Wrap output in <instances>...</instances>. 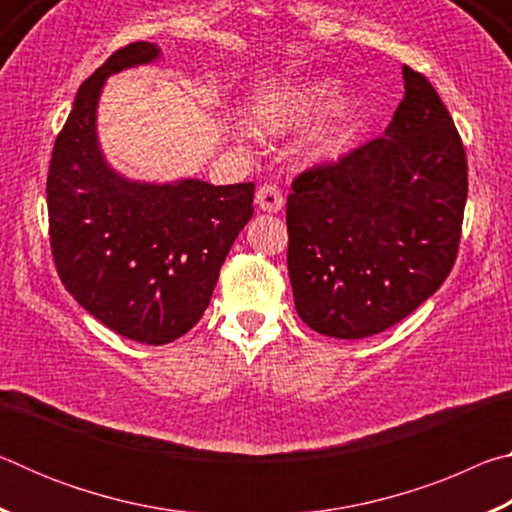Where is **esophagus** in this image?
<instances>
[{
	"instance_id": "1",
	"label": "esophagus",
	"mask_w": 512,
	"mask_h": 512,
	"mask_svg": "<svg viewBox=\"0 0 512 512\" xmlns=\"http://www.w3.org/2000/svg\"><path fill=\"white\" fill-rule=\"evenodd\" d=\"M255 203L259 205V210L275 214V212H280L282 207H284V196L280 192V187L266 183V185H262V187L257 189Z\"/></svg>"
}]
</instances>
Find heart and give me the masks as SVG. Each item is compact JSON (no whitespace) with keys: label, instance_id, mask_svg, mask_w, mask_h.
I'll list each match as a JSON object with an SVG mask.
<instances>
[{"label":"heart","instance_id":"heart-1","mask_svg":"<svg viewBox=\"0 0 512 512\" xmlns=\"http://www.w3.org/2000/svg\"><path fill=\"white\" fill-rule=\"evenodd\" d=\"M339 94V83L332 79L307 81L273 97L259 99L253 110L255 128L275 135L296 131L318 117ZM363 121L361 101L354 97L339 99L329 110L323 124L311 135V151L320 160H336L352 149Z\"/></svg>","mask_w":512,"mask_h":512}]
</instances>
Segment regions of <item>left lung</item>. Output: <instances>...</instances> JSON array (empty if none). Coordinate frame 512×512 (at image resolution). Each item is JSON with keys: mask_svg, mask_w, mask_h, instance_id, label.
Returning a JSON list of instances; mask_svg holds the SVG:
<instances>
[{"mask_svg": "<svg viewBox=\"0 0 512 512\" xmlns=\"http://www.w3.org/2000/svg\"><path fill=\"white\" fill-rule=\"evenodd\" d=\"M384 137L293 180L289 277L298 316L366 339L440 289L461 241L467 160L454 119L411 67Z\"/></svg>", "mask_w": 512, "mask_h": 512, "instance_id": "left-lung-1", "label": "left lung"}]
</instances>
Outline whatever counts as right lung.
Here are the masks:
<instances>
[{
  "instance_id": "right-lung-1",
  "label": "right lung",
  "mask_w": 512,
  "mask_h": 512,
  "mask_svg": "<svg viewBox=\"0 0 512 512\" xmlns=\"http://www.w3.org/2000/svg\"><path fill=\"white\" fill-rule=\"evenodd\" d=\"M158 58L153 42H131L81 85L47 176L60 282L112 332L146 345L176 341L201 320L255 196L253 183H140L103 158L97 106L106 79Z\"/></svg>"
}]
</instances>
